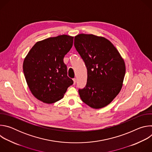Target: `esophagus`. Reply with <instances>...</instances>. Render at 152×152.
I'll use <instances>...</instances> for the list:
<instances>
[{"instance_id": "esophagus-1", "label": "esophagus", "mask_w": 152, "mask_h": 152, "mask_svg": "<svg viewBox=\"0 0 152 152\" xmlns=\"http://www.w3.org/2000/svg\"><path fill=\"white\" fill-rule=\"evenodd\" d=\"M73 84H74V85H75V84H76V78L73 79Z\"/></svg>"}]
</instances>
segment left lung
Listing matches in <instances>:
<instances>
[{
  "label": "left lung",
  "mask_w": 152,
  "mask_h": 152,
  "mask_svg": "<svg viewBox=\"0 0 152 152\" xmlns=\"http://www.w3.org/2000/svg\"><path fill=\"white\" fill-rule=\"evenodd\" d=\"M74 45L87 69L86 85L79 90L81 100L94 109L107 106L121 90L126 72L123 58L103 37L80 34L75 37Z\"/></svg>",
  "instance_id": "obj_1"
}]
</instances>
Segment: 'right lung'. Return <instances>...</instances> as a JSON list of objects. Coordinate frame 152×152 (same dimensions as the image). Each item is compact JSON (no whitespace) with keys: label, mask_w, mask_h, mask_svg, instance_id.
I'll return each mask as SVG.
<instances>
[{"label":"right lung","mask_w":152,"mask_h":152,"mask_svg":"<svg viewBox=\"0 0 152 152\" xmlns=\"http://www.w3.org/2000/svg\"><path fill=\"white\" fill-rule=\"evenodd\" d=\"M73 37L61 35L37 42L25 57L23 69L28 87L38 100L53 103L63 98L73 83L63 59L71 49Z\"/></svg>","instance_id":"right-lung-1"}]
</instances>
